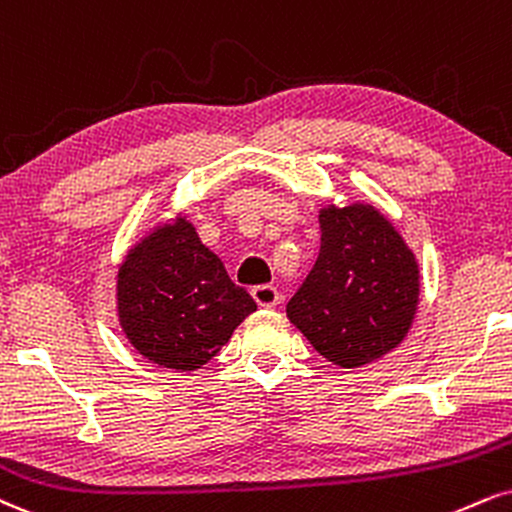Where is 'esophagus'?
I'll return each instance as SVG.
<instances>
[{
    "mask_svg": "<svg viewBox=\"0 0 512 512\" xmlns=\"http://www.w3.org/2000/svg\"><path fill=\"white\" fill-rule=\"evenodd\" d=\"M252 298H255V303L260 307H276L279 305L281 295H279V291H276V286H272V283H264V286L252 288Z\"/></svg>",
    "mask_w": 512,
    "mask_h": 512,
    "instance_id": "1",
    "label": "esophagus"
}]
</instances>
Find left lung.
I'll return each instance as SVG.
<instances>
[{
    "instance_id": "8db88e82",
    "label": "left lung",
    "mask_w": 512,
    "mask_h": 512,
    "mask_svg": "<svg viewBox=\"0 0 512 512\" xmlns=\"http://www.w3.org/2000/svg\"><path fill=\"white\" fill-rule=\"evenodd\" d=\"M315 267L288 300V319L343 369L379 360L403 341L420 303V269L372 205L324 207Z\"/></svg>"
}]
</instances>
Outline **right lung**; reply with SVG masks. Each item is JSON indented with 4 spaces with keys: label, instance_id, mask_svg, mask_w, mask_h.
<instances>
[{
    "label": "right lung",
    "instance_id": "1",
    "mask_svg": "<svg viewBox=\"0 0 512 512\" xmlns=\"http://www.w3.org/2000/svg\"><path fill=\"white\" fill-rule=\"evenodd\" d=\"M119 322L140 355L159 367L207 365L255 300L226 274L186 217L159 226L126 255L116 281Z\"/></svg>",
    "mask_w": 512,
    "mask_h": 512
}]
</instances>
